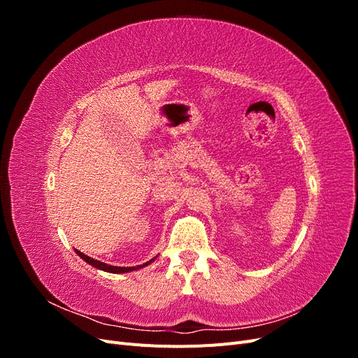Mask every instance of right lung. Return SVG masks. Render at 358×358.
I'll list each match as a JSON object with an SVG mask.
<instances>
[{"mask_svg": "<svg viewBox=\"0 0 358 358\" xmlns=\"http://www.w3.org/2000/svg\"><path fill=\"white\" fill-rule=\"evenodd\" d=\"M76 251V254H78L83 262H86L88 264H91L92 267H95V268H99V270H103V272H109V273H128V272H134V270H138V268H143V267H146V266H149L150 263L154 262V259L157 258H152V259H149V262H146V263H143V264H140V266H134V267H117V266H110V264H106V263H103V262H99V259H94V258H91V257H88V255H85L83 252H80V251H78V249H74Z\"/></svg>", "mask_w": 358, "mask_h": 358, "instance_id": "obj_1", "label": "right lung"}]
</instances>
